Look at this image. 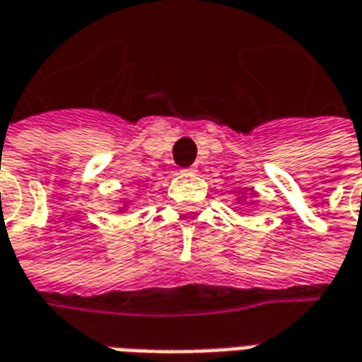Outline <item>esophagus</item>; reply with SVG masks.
Returning a JSON list of instances; mask_svg holds the SVG:
<instances>
[{"instance_id": "esophagus-1", "label": "esophagus", "mask_w": 362, "mask_h": 362, "mask_svg": "<svg viewBox=\"0 0 362 362\" xmlns=\"http://www.w3.org/2000/svg\"><path fill=\"white\" fill-rule=\"evenodd\" d=\"M182 173H186V174H194L196 173V166H189V168H184Z\"/></svg>"}]
</instances>
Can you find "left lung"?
<instances>
[{"label": "left lung", "mask_w": 362, "mask_h": 362, "mask_svg": "<svg viewBox=\"0 0 362 362\" xmlns=\"http://www.w3.org/2000/svg\"><path fill=\"white\" fill-rule=\"evenodd\" d=\"M248 192H250V196H246V194H244V196H240L238 197V202H248V197H254L256 196V192H254V189H248Z\"/></svg>", "instance_id": "8db88e82"}]
</instances>
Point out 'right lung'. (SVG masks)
Returning <instances> with one entry per match:
<instances>
[{"instance_id":"add662e5","label":"right lung","mask_w":362,"mask_h":362,"mask_svg":"<svg viewBox=\"0 0 362 362\" xmlns=\"http://www.w3.org/2000/svg\"><path fill=\"white\" fill-rule=\"evenodd\" d=\"M126 207H127V205H124V207H122V209H119V211L124 213V211H126Z\"/></svg>"}]
</instances>
